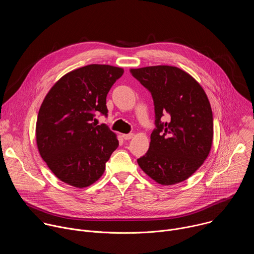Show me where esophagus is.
<instances>
[{
  "label": "esophagus",
  "mask_w": 254,
  "mask_h": 254,
  "mask_svg": "<svg viewBox=\"0 0 254 254\" xmlns=\"http://www.w3.org/2000/svg\"><path fill=\"white\" fill-rule=\"evenodd\" d=\"M123 137L125 139H130L133 137V133H125V134H123Z\"/></svg>",
  "instance_id": "esophagus-1"
}]
</instances>
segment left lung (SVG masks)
Masks as SVG:
<instances>
[{"mask_svg": "<svg viewBox=\"0 0 254 254\" xmlns=\"http://www.w3.org/2000/svg\"><path fill=\"white\" fill-rule=\"evenodd\" d=\"M129 71L152 93L156 114L150 148L137 164L161 185L183 182L202 166L212 147L209 99L196 79L178 67L158 65ZM165 114L168 123L160 122Z\"/></svg>", "mask_w": 254, "mask_h": 254, "instance_id": "1", "label": "left lung"}]
</instances>
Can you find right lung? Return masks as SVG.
Instances as JSON below:
<instances>
[{
	"label": "right lung",
	"instance_id": "1",
	"mask_svg": "<svg viewBox=\"0 0 254 254\" xmlns=\"http://www.w3.org/2000/svg\"><path fill=\"white\" fill-rule=\"evenodd\" d=\"M123 74L121 67L86 65L68 72L46 94L36 123V142L62 182L90 186L119 147L117 134L106 125L97 126L94 116H107L106 95Z\"/></svg>",
	"mask_w": 254,
	"mask_h": 254
}]
</instances>
